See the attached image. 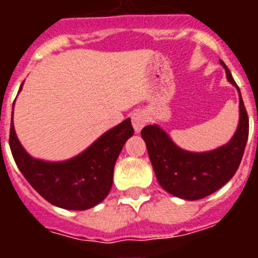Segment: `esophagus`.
Here are the masks:
<instances>
[{
  "label": "esophagus",
  "instance_id": "esophagus-1",
  "mask_svg": "<svg viewBox=\"0 0 258 258\" xmlns=\"http://www.w3.org/2000/svg\"><path fill=\"white\" fill-rule=\"evenodd\" d=\"M146 122H147V117H146V113L142 111H136L132 115V125H133L136 133H140L142 131V127L145 126Z\"/></svg>",
  "mask_w": 258,
  "mask_h": 258
}]
</instances>
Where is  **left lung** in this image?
Wrapping results in <instances>:
<instances>
[{"mask_svg": "<svg viewBox=\"0 0 258 258\" xmlns=\"http://www.w3.org/2000/svg\"><path fill=\"white\" fill-rule=\"evenodd\" d=\"M220 63L239 94L238 127L226 145L211 151L191 152L175 145L159 125H147L141 132L157 182L166 192L184 200L203 199L226 184L238 170L247 145L249 120L240 90L226 64Z\"/></svg>", "mask_w": 258, "mask_h": 258, "instance_id": "left-lung-1", "label": "left lung"}]
</instances>
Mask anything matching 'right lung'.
<instances>
[{
  "mask_svg": "<svg viewBox=\"0 0 258 258\" xmlns=\"http://www.w3.org/2000/svg\"><path fill=\"white\" fill-rule=\"evenodd\" d=\"M133 134L131 118H126L76 156L63 161H46L24 150L11 122L10 149L24 178L45 200L68 211H85L106 199L112 187L116 160Z\"/></svg>",
  "mask_w": 258,
  "mask_h": 258,
  "instance_id": "obj_1",
  "label": "right lung"
}]
</instances>
